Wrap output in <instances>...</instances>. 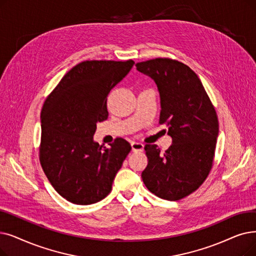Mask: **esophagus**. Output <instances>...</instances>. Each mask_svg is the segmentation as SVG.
Returning a JSON list of instances; mask_svg holds the SVG:
<instances>
[{
    "mask_svg": "<svg viewBox=\"0 0 256 256\" xmlns=\"http://www.w3.org/2000/svg\"><path fill=\"white\" fill-rule=\"evenodd\" d=\"M130 146L132 152H142L144 150V144L140 142H132Z\"/></svg>",
    "mask_w": 256,
    "mask_h": 256,
    "instance_id": "1",
    "label": "esophagus"
}]
</instances>
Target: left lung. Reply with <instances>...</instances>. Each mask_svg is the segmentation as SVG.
<instances>
[{"instance_id": "8db88e82", "label": "left lung", "mask_w": 256, "mask_h": 256, "mask_svg": "<svg viewBox=\"0 0 256 256\" xmlns=\"http://www.w3.org/2000/svg\"><path fill=\"white\" fill-rule=\"evenodd\" d=\"M136 66L157 84L159 124H166L172 139L164 154L156 144H146L148 163L142 180L154 194L178 201L196 192L212 168L218 136L216 112L198 75L183 62L154 58Z\"/></svg>"}]
</instances>
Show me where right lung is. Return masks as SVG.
Returning a JSON list of instances; mask_svg holds the SVG:
<instances>
[{"instance_id": "1", "label": "right lung", "mask_w": 256, "mask_h": 256, "mask_svg": "<svg viewBox=\"0 0 256 256\" xmlns=\"http://www.w3.org/2000/svg\"><path fill=\"white\" fill-rule=\"evenodd\" d=\"M134 60H86L68 72L47 97L40 113V162L49 182L66 201H102L132 148L117 138L110 148L93 140L106 120V97L130 71Z\"/></svg>"}]
</instances>
